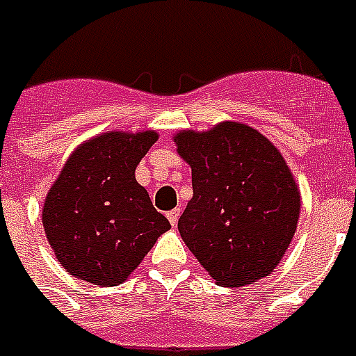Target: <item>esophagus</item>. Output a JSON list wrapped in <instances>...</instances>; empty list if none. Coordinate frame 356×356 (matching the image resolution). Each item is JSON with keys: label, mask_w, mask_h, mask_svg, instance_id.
<instances>
[{"label": "esophagus", "mask_w": 356, "mask_h": 356, "mask_svg": "<svg viewBox=\"0 0 356 356\" xmlns=\"http://www.w3.org/2000/svg\"><path fill=\"white\" fill-rule=\"evenodd\" d=\"M166 216H168V220H170V224H172V226H176V224H178V218H180V209H174V211H168V213H166Z\"/></svg>", "instance_id": "1"}]
</instances>
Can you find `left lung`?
<instances>
[{
	"mask_svg": "<svg viewBox=\"0 0 356 356\" xmlns=\"http://www.w3.org/2000/svg\"><path fill=\"white\" fill-rule=\"evenodd\" d=\"M191 166L193 197L178 220L184 243L216 284L247 286L270 274L291 243L301 195L263 134L239 122L174 136Z\"/></svg>",
	"mask_w": 356,
	"mask_h": 356,
	"instance_id": "obj_1",
	"label": "left lung"
}]
</instances>
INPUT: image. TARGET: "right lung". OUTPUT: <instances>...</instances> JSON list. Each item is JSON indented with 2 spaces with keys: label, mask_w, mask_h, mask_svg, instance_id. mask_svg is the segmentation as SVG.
<instances>
[{
  "label": "right lung",
  "mask_w": 356,
  "mask_h": 356,
  "mask_svg": "<svg viewBox=\"0 0 356 356\" xmlns=\"http://www.w3.org/2000/svg\"><path fill=\"white\" fill-rule=\"evenodd\" d=\"M157 138L153 130L99 134L72 151L47 191L45 236L74 278L122 284L170 228L134 174Z\"/></svg>",
  "instance_id": "obj_1"
}]
</instances>
